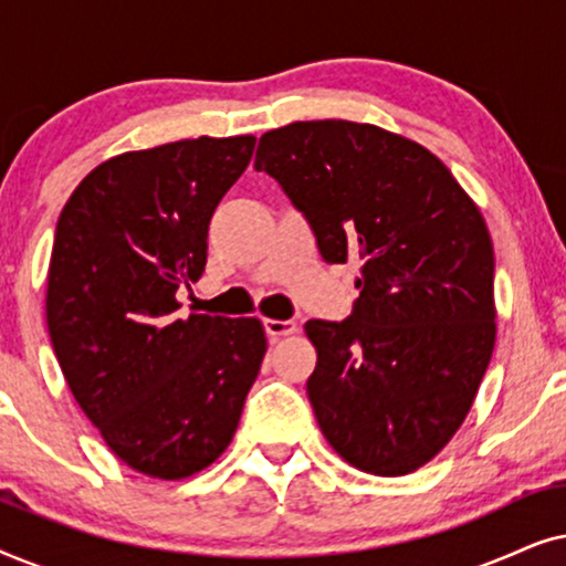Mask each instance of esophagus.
I'll return each instance as SVG.
<instances>
[{
	"label": "esophagus",
	"instance_id": "esophagus-1",
	"mask_svg": "<svg viewBox=\"0 0 566 566\" xmlns=\"http://www.w3.org/2000/svg\"><path fill=\"white\" fill-rule=\"evenodd\" d=\"M265 332L270 339H277V337H289V335H296L298 332V324L291 322V319H265Z\"/></svg>",
	"mask_w": 566,
	"mask_h": 566
}]
</instances>
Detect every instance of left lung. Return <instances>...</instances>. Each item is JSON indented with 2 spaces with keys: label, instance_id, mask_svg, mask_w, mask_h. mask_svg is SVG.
<instances>
[{
  "label": "left lung",
  "instance_id": "1",
  "mask_svg": "<svg viewBox=\"0 0 566 566\" xmlns=\"http://www.w3.org/2000/svg\"><path fill=\"white\" fill-rule=\"evenodd\" d=\"M322 258L363 260L353 314L306 322V381L329 446L376 476L428 463L474 405L494 350L486 223L436 154L353 120H296L260 138Z\"/></svg>",
  "mask_w": 566,
  "mask_h": 566
}]
</instances>
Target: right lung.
Instances as JSON below:
<instances>
[{
	"mask_svg": "<svg viewBox=\"0 0 566 566\" xmlns=\"http://www.w3.org/2000/svg\"><path fill=\"white\" fill-rule=\"evenodd\" d=\"M252 151L254 136L126 151L92 169L59 216L45 293L53 353L111 451L146 476L211 467L265 358L258 319L175 314Z\"/></svg>",
	"mask_w": 566,
	"mask_h": 566,
	"instance_id": "add662e5",
	"label": "right lung"
}]
</instances>
